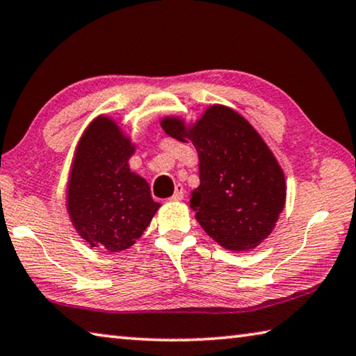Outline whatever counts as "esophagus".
<instances>
[{"label": "esophagus", "mask_w": 356, "mask_h": 356, "mask_svg": "<svg viewBox=\"0 0 356 356\" xmlns=\"http://www.w3.org/2000/svg\"><path fill=\"white\" fill-rule=\"evenodd\" d=\"M183 198H184V189H183V186H181V184H177V186H175V192H173V195L170 197V200L179 202V200H183Z\"/></svg>", "instance_id": "obj_1"}]
</instances>
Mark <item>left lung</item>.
I'll return each mask as SVG.
<instances>
[{"instance_id":"obj_1","label":"left lung","mask_w":356,"mask_h":356,"mask_svg":"<svg viewBox=\"0 0 356 356\" xmlns=\"http://www.w3.org/2000/svg\"><path fill=\"white\" fill-rule=\"evenodd\" d=\"M161 127L197 149L200 186L189 207L207 234L227 250L258 247L272 233L286 202L284 173L263 137L241 114L220 104L211 106L191 127L178 117H165Z\"/></svg>"}]
</instances>
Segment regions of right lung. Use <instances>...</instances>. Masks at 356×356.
<instances>
[{
	"label": "right lung",
	"mask_w": 356,
	"mask_h": 356,
	"mask_svg": "<svg viewBox=\"0 0 356 356\" xmlns=\"http://www.w3.org/2000/svg\"><path fill=\"white\" fill-rule=\"evenodd\" d=\"M136 147L112 118L97 117L79 139L67 186V211L92 247L127 250L161 207L148 183L131 172Z\"/></svg>",
	"instance_id": "obj_1"
}]
</instances>
